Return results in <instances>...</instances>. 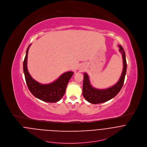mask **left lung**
<instances>
[{
    "label": "left lung",
    "instance_id": "8db88e82",
    "mask_svg": "<svg viewBox=\"0 0 147 147\" xmlns=\"http://www.w3.org/2000/svg\"><path fill=\"white\" fill-rule=\"evenodd\" d=\"M118 46L119 47V50L122 55L123 63V71L119 80L114 85L109 88L104 89H96L90 85L88 75L87 74L84 73L83 95L88 102L93 104L105 102L116 96L122 89L126 76L127 62L126 54L123 48L121 45H118Z\"/></svg>",
    "mask_w": 147,
    "mask_h": 147
}]
</instances>
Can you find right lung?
Masks as SVG:
<instances>
[{
  "label": "right lung",
  "mask_w": 147,
  "mask_h": 147,
  "mask_svg": "<svg viewBox=\"0 0 147 147\" xmlns=\"http://www.w3.org/2000/svg\"><path fill=\"white\" fill-rule=\"evenodd\" d=\"M28 46L23 62V71L29 90L36 98L47 102H57L63 97L67 84L74 72L68 71L63 74L57 80L50 84H42L36 81L29 74L27 68Z\"/></svg>",
  "instance_id": "right-lung-1"
}]
</instances>
